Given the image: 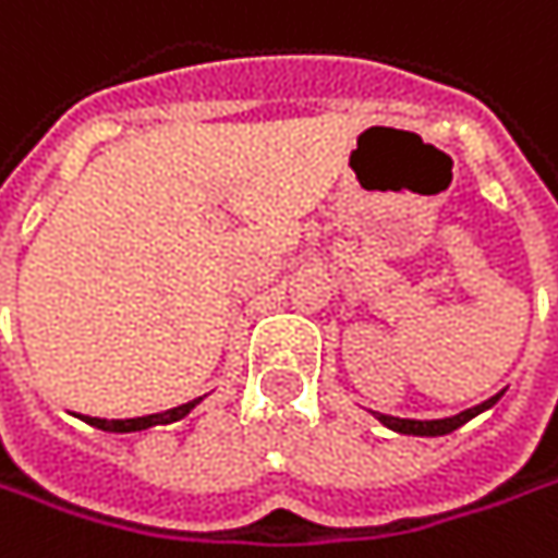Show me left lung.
<instances>
[{
  "mask_svg": "<svg viewBox=\"0 0 558 558\" xmlns=\"http://www.w3.org/2000/svg\"><path fill=\"white\" fill-rule=\"evenodd\" d=\"M499 402V396H493L484 404H477V408H468V411H461L456 417H442V421H408V417H389V414H376L389 430H399L408 433V436H442V433H452L459 430L461 424H468L474 414H481L484 408Z\"/></svg>",
  "mask_w": 558,
  "mask_h": 558,
  "instance_id": "obj_1",
  "label": "left lung"
}]
</instances>
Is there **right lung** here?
<instances>
[{
  "mask_svg": "<svg viewBox=\"0 0 558 558\" xmlns=\"http://www.w3.org/2000/svg\"><path fill=\"white\" fill-rule=\"evenodd\" d=\"M201 402V399H194V402L179 404V408H169V411H162V414H147V417H131V421H102V417H87V424L90 427H99V430H112V433H134V430H147V427H156V424H172V421H182L184 414L194 408V404Z\"/></svg>",
  "mask_w": 558,
  "mask_h": 558,
  "instance_id": "1",
  "label": "right lung"
}]
</instances>
